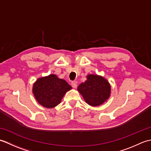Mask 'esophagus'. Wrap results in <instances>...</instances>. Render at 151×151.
<instances>
[{
	"label": "esophagus",
	"instance_id": "1",
	"mask_svg": "<svg viewBox=\"0 0 151 151\" xmlns=\"http://www.w3.org/2000/svg\"><path fill=\"white\" fill-rule=\"evenodd\" d=\"M71 86L73 88H76L77 87V82L76 81H73L71 82Z\"/></svg>",
	"mask_w": 151,
	"mask_h": 151
}]
</instances>
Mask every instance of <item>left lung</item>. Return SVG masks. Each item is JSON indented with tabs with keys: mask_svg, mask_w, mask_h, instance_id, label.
<instances>
[{
	"mask_svg": "<svg viewBox=\"0 0 151 151\" xmlns=\"http://www.w3.org/2000/svg\"><path fill=\"white\" fill-rule=\"evenodd\" d=\"M77 89L86 103L92 106L103 104L110 97L111 93V86L107 80L97 75H88L87 80Z\"/></svg>",
	"mask_w": 151,
	"mask_h": 151,
	"instance_id": "left-lung-1",
	"label": "left lung"
}]
</instances>
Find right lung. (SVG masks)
I'll return each instance as SVG.
<instances>
[{
	"label": "right lung",
	"mask_w": 151,
	"mask_h": 151,
	"mask_svg": "<svg viewBox=\"0 0 151 151\" xmlns=\"http://www.w3.org/2000/svg\"><path fill=\"white\" fill-rule=\"evenodd\" d=\"M72 89L65 80L51 75L38 78L32 91L38 103L45 108H52L60 103L65 93Z\"/></svg>",
	"instance_id": "obj_1"
}]
</instances>
